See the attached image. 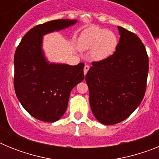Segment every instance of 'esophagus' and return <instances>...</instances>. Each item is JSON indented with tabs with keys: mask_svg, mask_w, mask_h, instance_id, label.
Returning <instances> with one entry per match:
<instances>
[{
	"mask_svg": "<svg viewBox=\"0 0 159 159\" xmlns=\"http://www.w3.org/2000/svg\"><path fill=\"white\" fill-rule=\"evenodd\" d=\"M89 68H90V67L88 65H85L84 66V75H86V74L87 73H88V70H89Z\"/></svg>",
	"mask_w": 159,
	"mask_h": 159,
	"instance_id": "esophagus-1",
	"label": "esophagus"
}]
</instances>
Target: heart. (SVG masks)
Wrapping results in <instances>:
<instances>
[{"instance_id": "b5f03b06", "label": "heart", "mask_w": 159, "mask_h": 159, "mask_svg": "<svg viewBox=\"0 0 159 159\" xmlns=\"http://www.w3.org/2000/svg\"><path fill=\"white\" fill-rule=\"evenodd\" d=\"M119 40L115 32L101 28L91 27L81 33L78 47L81 51H92V60L100 61L115 52Z\"/></svg>"}]
</instances>
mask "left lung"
<instances>
[{
	"label": "left lung",
	"instance_id": "1",
	"mask_svg": "<svg viewBox=\"0 0 159 159\" xmlns=\"http://www.w3.org/2000/svg\"><path fill=\"white\" fill-rule=\"evenodd\" d=\"M120 35L116 52L92 62L86 75L89 102L95 119L114 125L128 118L139 106L146 92L149 60L141 40L118 26Z\"/></svg>",
	"mask_w": 159,
	"mask_h": 159
}]
</instances>
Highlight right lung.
Here are the masks:
<instances>
[{
  "instance_id": "obj_1",
  "label": "right lung",
  "mask_w": 159,
  "mask_h": 159,
  "mask_svg": "<svg viewBox=\"0 0 159 159\" xmlns=\"http://www.w3.org/2000/svg\"><path fill=\"white\" fill-rule=\"evenodd\" d=\"M77 20L60 19L32 28L14 56V88L18 100L32 117L53 123L64 116L71 90L84 79V63L71 66L49 62L43 50L46 34L63 30Z\"/></svg>"
}]
</instances>
